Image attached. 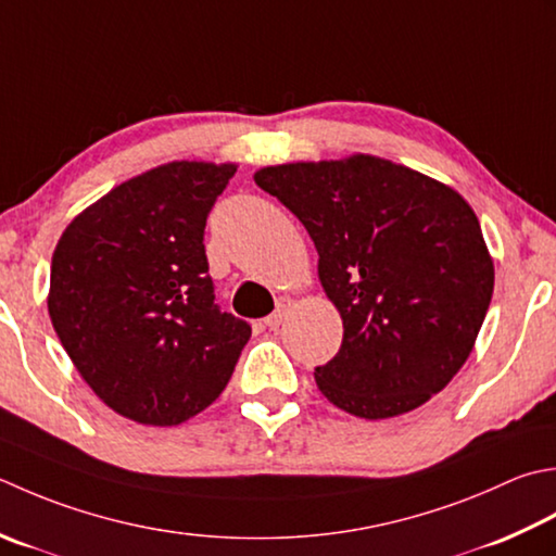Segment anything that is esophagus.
<instances>
[{
  "label": "esophagus",
  "mask_w": 556,
  "mask_h": 556,
  "mask_svg": "<svg viewBox=\"0 0 556 556\" xmlns=\"http://www.w3.org/2000/svg\"><path fill=\"white\" fill-rule=\"evenodd\" d=\"M293 308V299H289V296H281L279 301H277V308H275V313L269 315L267 318V325L271 330H277L281 323H285V318H287V313Z\"/></svg>",
  "instance_id": "obj_1"
}]
</instances>
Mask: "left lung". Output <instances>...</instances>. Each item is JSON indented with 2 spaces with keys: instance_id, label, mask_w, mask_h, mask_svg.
Returning <instances> with one entry per match:
<instances>
[{
  "instance_id": "8db88e82",
  "label": "left lung",
  "mask_w": 556,
  "mask_h": 556,
  "mask_svg": "<svg viewBox=\"0 0 556 556\" xmlns=\"http://www.w3.org/2000/svg\"><path fill=\"white\" fill-rule=\"evenodd\" d=\"M255 182L289 206L318 250L342 346L315 368L334 407L390 419L451 383L494 291L480 219L458 190L383 156L277 163Z\"/></svg>"
}]
</instances>
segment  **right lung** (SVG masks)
Instances as JSON below:
<instances>
[{"instance_id": "1", "label": "right lung", "mask_w": 556, "mask_h": 556, "mask_svg": "<svg viewBox=\"0 0 556 556\" xmlns=\"http://www.w3.org/2000/svg\"><path fill=\"white\" fill-rule=\"evenodd\" d=\"M236 163L168 161L76 214L52 253L48 313L103 405L178 427L222 395L250 325L206 275V214Z\"/></svg>"}]
</instances>
